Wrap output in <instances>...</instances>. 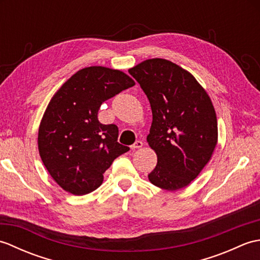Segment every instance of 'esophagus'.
<instances>
[{"instance_id": "esophagus-1", "label": "esophagus", "mask_w": 260, "mask_h": 260, "mask_svg": "<svg viewBox=\"0 0 260 260\" xmlns=\"http://www.w3.org/2000/svg\"><path fill=\"white\" fill-rule=\"evenodd\" d=\"M142 146H143V142L142 141H136L131 147L133 148V150H135V148H141Z\"/></svg>"}]
</instances>
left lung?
Listing matches in <instances>:
<instances>
[{
    "mask_svg": "<svg viewBox=\"0 0 260 260\" xmlns=\"http://www.w3.org/2000/svg\"><path fill=\"white\" fill-rule=\"evenodd\" d=\"M128 73L151 104L147 136L157 164L151 183L175 191L194 180L210 161L218 141L215 110L206 90L189 71L165 59H148Z\"/></svg>",
    "mask_w": 260,
    "mask_h": 260,
    "instance_id": "left-lung-1",
    "label": "left lung"
}]
</instances>
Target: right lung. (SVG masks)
I'll return each mask as SVG.
<instances>
[{
  "instance_id": "add662e5",
  "label": "right lung",
  "mask_w": 260,
  "mask_h": 260,
  "mask_svg": "<svg viewBox=\"0 0 260 260\" xmlns=\"http://www.w3.org/2000/svg\"><path fill=\"white\" fill-rule=\"evenodd\" d=\"M134 85L123 71L93 66L77 71L54 93L39 127L38 147L64 191H95L114 159L129 151L117 142L118 127L99 123L97 115L105 101Z\"/></svg>"
}]
</instances>
